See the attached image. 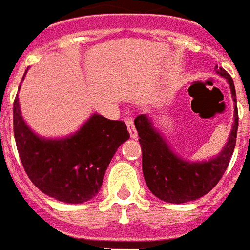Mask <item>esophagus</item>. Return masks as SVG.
Listing matches in <instances>:
<instances>
[{
    "mask_svg": "<svg viewBox=\"0 0 250 250\" xmlns=\"http://www.w3.org/2000/svg\"><path fill=\"white\" fill-rule=\"evenodd\" d=\"M125 123H126V126H127V130L130 133V137L132 138H137V130H136V126H134V121H133V118L127 117L125 118Z\"/></svg>",
    "mask_w": 250,
    "mask_h": 250,
    "instance_id": "obj_1",
    "label": "esophagus"
}]
</instances>
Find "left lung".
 Wrapping results in <instances>:
<instances>
[{"instance_id":"obj_1","label":"left lung","mask_w":250,"mask_h":250,"mask_svg":"<svg viewBox=\"0 0 250 250\" xmlns=\"http://www.w3.org/2000/svg\"><path fill=\"white\" fill-rule=\"evenodd\" d=\"M217 74L229 83L232 97L236 103V89L230 75L224 68ZM142 150V171L149 189L167 203H187L208 194L220 182L233 154L239 127V112L234 106V123L227 145L216 158L208 162H187L172 153L162 136L151 125L150 118L140 114L134 118Z\"/></svg>"}]
</instances>
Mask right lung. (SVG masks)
I'll return each instance as SVG.
<instances>
[{
  "label": "right lung",
  "instance_id": "obj_1",
  "mask_svg": "<svg viewBox=\"0 0 250 250\" xmlns=\"http://www.w3.org/2000/svg\"><path fill=\"white\" fill-rule=\"evenodd\" d=\"M13 123L17 150L30 181L43 194L64 203H84L100 191L110 159L130 137L124 121L93 114L74 136L39 138L21 116L18 96Z\"/></svg>",
  "mask_w": 250,
  "mask_h": 250
}]
</instances>
